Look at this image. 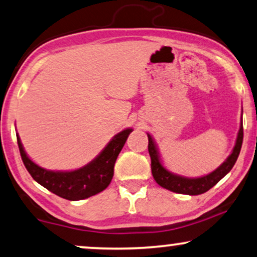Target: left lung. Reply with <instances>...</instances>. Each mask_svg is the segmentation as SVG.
Returning a JSON list of instances; mask_svg holds the SVG:
<instances>
[{"instance_id": "left-lung-1", "label": "left lung", "mask_w": 257, "mask_h": 257, "mask_svg": "<svg viewBox=\"0 0 257 257\" xmlns=\"http://www.w3.org/2000/svg\"><path fill=\"white\" fill-rule=\"evenodd\" d=\"M148 140H149L148 150H149V155L151 158V172H153L154 178L158 185L176 193L197 196V194L207 192L209 189H212L219 180H221L232 170L237 160L238 155H240L242 141H243V127H242L241 122L235 147H234L229 157L218 169L214 170V171L207 176L200 177V178H186V177L175 175V173L168 171L163 166V164H162L156 144H155L153 137L149 134H148Z\"/></svg>"}]
</instances>
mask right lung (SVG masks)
<instances>
[{
  "mask_svg": "<svg viewBox=\"0 0 257 257\" xmlns=\"http://www.w3.org/2000/svg\"><path fill=\"white\" fill-rule=\"evenodd\" d=\"M133 129H124L107 144L91 163L74 171H50L34 163L25 154L17 135L22 161L38 184L64 199L81 200L100 193L109 185L114 175V165Z\"/></svg>",
  "mask_w": 257,
  "mask_h": 257,
  "instance_id": "1",
  "label": "right lung"
}]
</instances>
